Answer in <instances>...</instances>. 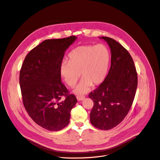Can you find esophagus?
I'll use <instances>...</instances> for the list:
<instances>
[{
	"label": "esophagus",
	"mask_w": 160,
	"mask_h": 160,
	"mask_svg": "<svg viewBox=\"0 0 160 160\" xmlns=\"http://www.w3.org/2000/svg\"><path fill=\"white\" fill-rule=\"evenodd\" d=\"M76 97H77V99L78 101H82V100H83L84 99V97H83V96H79L78 95Z\"/></svg>",
	"instance_id": "esophagus-1"
}]
</instances>
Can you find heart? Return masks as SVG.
I'll use <instances>...</instances> for the list:
<instances>
[{"label":"heart","mask_w":160,"mask_h":160,"mask_svg":"<svg viewBox=\"0 0 160 160\" xmlns=\"http://www.w3.org/2000/svg\"><path fill=\"white\" fill-rule=\"evenodd\" d=\"M64 61L60 72L70 87H73L81 76L83 79L75 89V92L83 94L91 86L101 84L105 79L111 59L108 47L103 43L81 45L73 48Z\"/></svg>","instance_id":"b5f03b06"}]
</instances>
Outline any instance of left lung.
<instances>
[{"instance_id":"left-lung-1","label":"left lung","mask_w":160,"mask_h":160,"mask_svg":"<svg viewBox=\"0 0 160 160\" xmlns=\"http://www.w3.org/2000/svg\"><path fill=\"white\" fill-rule=\"evenodd\" d=\"M111 48V67L104 81L88 96L93 102L90 117L92 124L101 130L118 126L132 104L138 84L133 59L116 40L101 37Z\"/></svg>"}]
</instances>
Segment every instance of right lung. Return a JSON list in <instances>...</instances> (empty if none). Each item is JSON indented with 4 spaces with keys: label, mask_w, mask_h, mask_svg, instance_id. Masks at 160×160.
Here are the masks:
<instances>
[{
    "label": "right lung",
    "mask_w": 160,
    "mask_h": 160,
    "mask_svg": "<svg viewBox=\"0 0 160 160\" xmlns=\"http://www.w3.org/2000/svg\"><path fill=\"white\" fill-rule=\"evenodd\" d=\"M76 39L71 36L44 40L27 54L20 71L24 108L34 122L48 131L65 128L77 102L61 82L60 72L65 52ZM63 96L66 99L62 102Z\"/></svg>",
    "instance_id": "1"
}]
</instances>
